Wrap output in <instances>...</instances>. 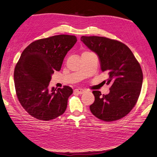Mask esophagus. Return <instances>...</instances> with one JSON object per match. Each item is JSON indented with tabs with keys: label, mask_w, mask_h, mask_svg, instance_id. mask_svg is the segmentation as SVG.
Returning <instances> with one entry per match:
<instances>
[{
	"label": "esophagus",
	"mask_w": 157,
	"mask_h": 157,
	"mask_svg": "<svg viewBox=\"0 0 157 157\" xmlns=\"http://www.w3.org/2000/svg\"><path fill=\"white\" fill-rule=\"evenodd\" d=\"M75 92H76L78 94H82L84 93V90L82 89V88H76V89H75Z\"/></svg>",
	"instance_id": "obj_1"
}]
</instances>
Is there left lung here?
I'll return each mask as SVG.
<instances>
[{"label":"left lung","instance_id":"obj_1","mask_svg":"<svg viewBox=\"0 0 157 157\" xmlns=\"http://www.w3.org/2000/svg\"><path fill=\"white\" fill-rule=\"evenodd\" d=\"M81 41L98 55L102 72L107 71L110 92L101 95L93 90L95 101L90 110L96 117L105 121L123 118L137 101L143 83L140 64L126 44L99 36H82Z\"/></svg>","mask_w":157,"mask_h":157}]
</instances>
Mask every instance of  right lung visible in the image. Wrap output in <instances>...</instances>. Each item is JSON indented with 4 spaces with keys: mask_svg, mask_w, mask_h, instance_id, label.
I'll list each match as a JSON object with an SVG mask.
<instances>
[{
    "mask_svg": "<svg viewBox=\"0 0 157 157\" xmlns=\"http://www.w3.org/2000/svg\"><path fill=\"white\" fill-rule=\"evenodd\" d=\"M75 36L58 35L34 41L22 51L14 69L17 98L24 109L38 120L49 121L62 115L67 107L70 86L49 88L54 71H59L76 43Z\"/></svg>",
    "mask_w": 157,
    "mask_h": 157,
    "instance_id": "right-lung-1",
    "label": "right lung"
}]
</instances>
